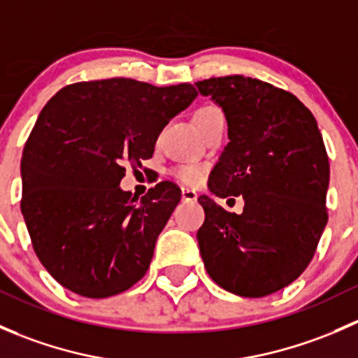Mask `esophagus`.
Wrapping results in <instances>:
<instances>
[{"instance_id":"obj_1","label":"esophagus","mask_w":358,"mask_h":358,"mask_svg":"<svg viewBox=\"0 0 358 358\" xmlns=\"http://www.w3.org/2000/svg\"><path fill=\"white\" fill-rule=\"evenodd\" d=\"M182 199L187 202L197 201V192L192 189H182Z\"/></svg>"}]
</instances>
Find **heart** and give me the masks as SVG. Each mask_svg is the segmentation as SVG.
I'll use <instances>...</instances> for the list:
<instances>
[{"instance_id": "1", "label": "heart", "mask_w": 358, "mask_h": 358, "mask_svg": "<svg viewBox=\"0 0 358 358\" xmlns=\"http://www.w3.org/2000/svg\"><path fill=\"white\" fill-rule=\"evenodd\" d=\"M194 121H196V126L201 129V133L208 135L215 126L222 124V122L225 124V115H223V110L218 106H215V103H204V106L197 107L196 112H194ZM173 173H175V176L180 182L189 183V185H197L202 180V176H204V169L196 164L178 166Z\"/></svg>"}]
</instances>
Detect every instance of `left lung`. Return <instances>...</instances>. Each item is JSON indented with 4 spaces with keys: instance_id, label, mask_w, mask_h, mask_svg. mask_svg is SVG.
Returning a JSON list of instances; mask_svg holds the SVG:
<instances>
[{
    "instance_id": "8db88e82",
    "label": "left lung",
    "mask_w": 358,
    "mask_h": 358,
    "mask_svg": "<svg viewBox=\"0 0 358 358\" xmlns=\"http://www.w3.org/2000/svg\"><path fill=\"white\" fill-rule=\"evenodd\" d=\"M229 124L208 187L243 196L229 213L201 196L197 243L209 277L234 294L262 298L289 286L315 255L327 223L329 157L313 114L294 95L259 79L225 76L196 83Z\"/></svg>"
}]
</instances>
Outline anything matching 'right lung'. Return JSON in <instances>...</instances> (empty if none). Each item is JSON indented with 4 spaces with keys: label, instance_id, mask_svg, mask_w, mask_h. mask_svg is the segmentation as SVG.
<instances>
[{
    "label": "right lung",
    "instance_id": "right-lung-1",
    "mask_svg": "<svg viewBox=\"0 0 358 358\" xmlns=\"http://www.w3.org/2000/svg\"><path fill=\"white\" fill-rule=\"evenodd\" d=\"M196 96L189 83L110 78L69 85L43 107L20 162V209L36 256L69 291L109 298L147 273L182 192L159 182L138 201L119 183Z\"/></svg>",
    "mask_w": 358,
    "mask_h": 358
}]
</instances>
